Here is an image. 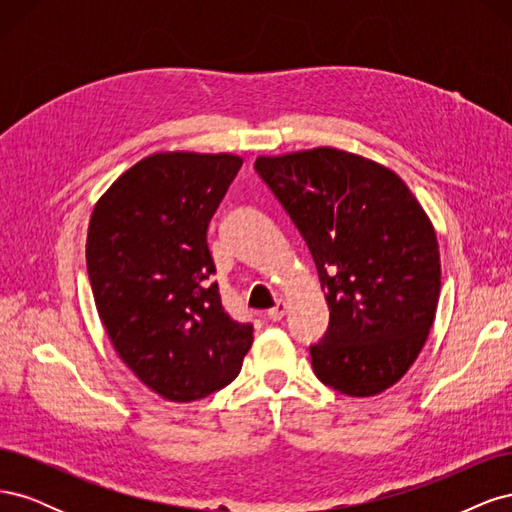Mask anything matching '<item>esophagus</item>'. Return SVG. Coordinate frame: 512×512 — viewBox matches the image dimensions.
<instances>
[{
	"mask_svg": "<svg viewBox=\"0 0 512 512\" xmlns=\"http://www.w3.org/2000/svg\"><path fill=\"white\" fill-rule=\"evenodd\" d=\"M286 309H288V303L284 301V299H277L275 301V305L269 309L267 312V318L269 320H273V322H277V320H282L284 318V314H286Z\"/></svg>",
	"mask_w": 512,
	"mask_h": 512,
	"instance_id": "obj_1",
	"label": "esophagus"
}]
</instances>
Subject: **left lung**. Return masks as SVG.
<instances>
[{
    "mask_svg": "<svg viewBox=\"0 0 512 512\" xmlns=\"http://www.w3.org/2000/svg\"><path fill=\"white\" fill-rule=\"evenodd\" d=\"M254 168L299 228L329 305V329L309 346L316 378L350 397L391 389L438 309L429 215L391 168L342 149L258 156Z\"/></svg>",
    "mask_w": 512,
    "mask_h": 512,
    "instance_id": "left-lung-1",
    "label": "left lung"
}]
</instances>
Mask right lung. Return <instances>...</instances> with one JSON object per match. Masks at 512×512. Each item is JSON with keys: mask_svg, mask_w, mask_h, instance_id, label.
<instances>
[{"mask_svg": "<svg viewBox=\"0 0 512 512\" xmlns=\"http://www.w3.org/2000/svg\"><path fill=\"white\" fill-rule=\"evenodd\" d=\"M243 158L162 151L136 162L91 211L87 273L119 359L168 401L203 399L239 376L252 324L222 307L207 228Z\"/></svg>", "mask_w": 512, "mask_h": 512, "instance_id": "right-lung-1", "label": "right lung"}]
</instances>
